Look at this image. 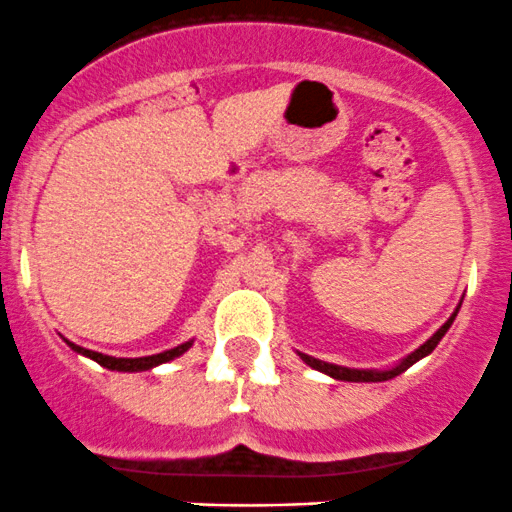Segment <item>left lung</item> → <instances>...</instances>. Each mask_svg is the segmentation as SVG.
Listing matches in <instances>:
<instances>
[{
  "label": "left lung",
  "mask_w": 512,
  "mask_h": 512,
  "mask_svg": "<svg viewBox=\"0 0 512 512\" xmlns=\"http://www.w3.org/2000/svg\"><path fill=\"white\" fill-rule=\"evenodd\" d=\"M459 307H462V302H459ZM459 307L455 309V312H452V317L447 319L445 324H442L440 329L435 331L433 336H430L426 343H423V346H418L416 350H413V353L406 355V358L401 360L399 365L389 367V370H355V367H343V365L324 363V360H317V358H312V355H304V353H300V358H302L304 363H307L309 367H314V370L324 372V375L333 377V380H341V382H387V380H392V377L401 375V372L409 370V367H411L413 363H418V360L426 358V355L433 353L435 346H438V343H440V338L445 336L447 329H450V326H452V321H455Z\"/></svg>",
  "instance_id": "left-lung-1"
}]
</instances>
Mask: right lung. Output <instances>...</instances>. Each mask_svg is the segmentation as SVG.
Listing matches in <instances>:
<instances>
[{
  "label": "right lung",
  "mask_w": 512,
  "mask_h": 512,
  "mask_svg": "<svg viewBox=\"0 0 512 512\" xmlns=\"http://www.w3.org/2000/svg\"><path fill=\"white\" fill-rule=\"evenodd\" d=\"M67 346H70L74 353H82L86 358L96 360L101 367H108V370H118V372H142V370H152V367L162 365V363H169V360L179 358V355L186 353L188 348L193 346V341H186L181 343V346L171 348V350H164V353H157V355H145V358H113V355H103V353H96V350H86L82 346H77V343L67 341Z\"/></svg>",
  "instance_id": "add662e5"
}]
</instances>
